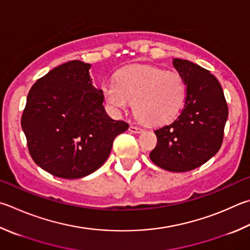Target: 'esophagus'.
Segmentation results:
<instances>
[{
    "label": "esophagus",
    "instance_id": "1",
    "mask_svg": "<svg viewBox=\"0 0 250 250\" xmlns=\"http://www.w3.org/2000/svg\"><path fill=\"white\" fill-rule=\"evenodd\" d=\"M130 132H133V133H141L143 131V129L141 128V126H137V125H130L129 128Z\"/></svg>",
    "mask_w": 250,
    "mask_h": 250
}]
</instances>
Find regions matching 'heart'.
<instances>
[{"label":"heart","mask_w":250,"mask_h":250,"mask_svg":"<svg viewBox=\"0 0 250 250\" xmlns=\"http://www.w3.org/2000/svg\"><path fill=\"white\" fill-rule=\"evenodd\" d=\"M103 90L112 111L121 112L133 103L135 115L149 125L175 119L187 94L178 73L148 66L125 67L117 73L116 82L104 85Z\"/></svg>","instance_id":"obj_1"}]
</instances>
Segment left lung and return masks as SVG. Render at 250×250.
<instances>
[{
	"label": "left lung",
	"instance_id": "8db88e82",
	"mask_svg": "<svg viewBox=\"0 0 250 250\" xmlns=\"http://www.w3.org/2000/svg\"><path fill=\"white\" fill-rule=\"evenodd\" d=\"M187 85L184 108L171 124L156 129L157 144L149 158L161 168L192 170L219 152L229 117L223 89L210 71L183 59L172 60Z\"/></svg>",
	"mask_w": 250,
	"mask_h": 250
}]
</instances>
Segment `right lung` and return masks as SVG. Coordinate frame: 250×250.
<instances>
[{
  "label": "right lung",
  "mask_w": 250,
  "mask_h": 250,
  "mask_svg": "<svg viewBox=\"0 0 250 250\" xmlns=\"http://www.w3.org/2000/svg\"><path fill=\"white\" fill-rule=\"evenodd\" d=\"M89 69L79 60L66 62L36 82L27 96L21 128L29 154L59 178L78 179L97 170L113 140L129 128L107 115Z\"/></svg>",
  "instance_id": "right-lung-1"
}]
</instances>
